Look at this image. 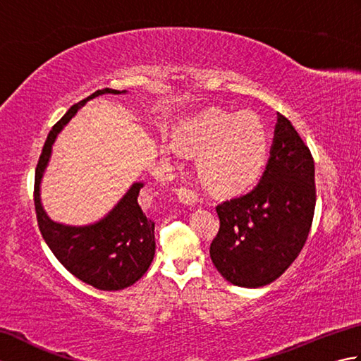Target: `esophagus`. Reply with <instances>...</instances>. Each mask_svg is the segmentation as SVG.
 <instances>
[{
    "instance_id": "34e87169",
    "label": "esophagus",
    "mask_w": 361,
    "mask_h": 361,
    "mask_svg": "<svg viewBox=\"0 0 361 361\" xmlns=\"http://www.w3.org/2000/svg\"><path fill=\"white\" fill-rule=\"evenodd\" d=\"M175 192H176V197H178V200L183 204L192 206L197 203V195L188 188H178V189H175Z\"/></svg>"
}]
</instances>
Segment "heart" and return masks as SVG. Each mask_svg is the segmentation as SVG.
Masks as SVG:
<instances>
[{
    "label": "heart",
    "mask_w": 361,
    "mask_h": 361,
    "mask_svg": "<svg viewBox=\"0 0 361 361\" xmlns=\"http://www.w3.org/2000/svg\"><path fill=\"white\" fill-rule=\"evenodd\" d=\"M178 140L186 150L198 153L197 173L203 185L220 194L250 186L265 164L267 128L255 113L209 111L181 124ZM176 152V144H164L166 155Z\"/></svg>",
    "instance_id": "heart-1"
}]
</instances>
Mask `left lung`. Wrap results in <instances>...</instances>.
<instances>
[{"instance_id":"left-lung-1","label":"left lung","mask_w":361,"mask_h":361,"mask_svg":"<svg viewBox=\"0 0 361 361\" xmlns=\"http://www.w3.org/2000/svg\"><path fill=\"white\" fill-rule=\"evenodd\" d=\"M315 163L291 122L278 113L270 158L251 192L217 206L209 255L234 286L264 287L301 252L315 212Z\"/></svg>"}]
</instances>
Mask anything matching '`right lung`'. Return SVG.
I'll use <instances>...</instances> for the list:
<instances>
[{
	"mask_svg": "<svg viewBox=\"0 0 361 361\" xmlns=\"http://www.w3.org/2000/svg\"><path fill=\"white\" fill-rule=\"evenodd\" d=\"M102 94H127V90H97L82 102L73 105L52 127L37 164L34 203L38 228L59 262L88 286L116 291L141 279L155 256V224L147 219L137 203L144 183L135 181L102 219L80 226L54 221L43 208L40 192L52 145L59 133L83 105Z\"/></svg>",
	"mask_w": 361,
	"mask_h": 361,
	"instance_id": "obj_1",
	"label": "right lung"
}]
</instances>
